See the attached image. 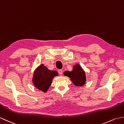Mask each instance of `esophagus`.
I'll return each mask as SVG.
<instances>
[{"mask_svg": "<svg viewBox=\"0 0 124 124\" xmlns=\"http://www.w3.org/2000/svg\"><path fill=\"white\" fill-rule=\"evenodd\" d=\"M58 72L60 74V75H62L63 73V71L62 70H58Z\"/></svg>", "mask_w": 124, "mask_h": 124, "instance_id": "obj_1", "label": "esophagus"}]
</instances>
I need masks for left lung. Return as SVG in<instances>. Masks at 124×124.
Listing matches in <instances>:
<instances>
[{"instance_id": "8db88e82", "label": "left lung", "mask_w": 124, "mask_h": 124, "mask_svg": "<svg viewBox=\"0 0 124 124\" xmlns=\"http://www.w3.org/2000/svg\"><path fill=\"white\" fill-rule=\"evenodd\" d=\"M64 75L70 78L74 85L77 87H82L86 81L85 73L81 65L77 64L73 66L72 71H65Z\"/></svg>"}]
</instances>
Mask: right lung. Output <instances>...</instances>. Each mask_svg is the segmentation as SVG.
Here are the masks:
<instances>
[{
  "instance_id": "add662e5",
  "label": "right lung",
  "mask_w": 124,
  "mask_h": 124,
  "mask_svg": "<svg viewBox=\"0 0 124 124\" xmlns=\"http://www.w3.org/2000/svg\"><path fill=\"white\" fill-rule=\"evenodd\" d=\"M57 76H58L57 71L48 70L44 65L41 64L34 71L32 82L37 89L46 93L52 83L54 77Z\"/></svg>"
}]
</instances>
